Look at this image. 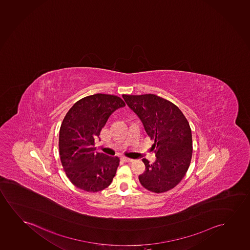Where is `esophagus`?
Masks as SVG:
<instances>
[{
  "instance_id": "obj_1",
  "label": "esophagus",
  "mask_w": 250,
  "mask_h": 250,
  "mask_svg": "<svg viewBox=\"0 0 250 250\" xmlns=\"http://www.w3.org/2000/svg\"><path fill=\"white\" fill-rule=\"evenodd\" d=\"M122 160H123L124 162H125V163H131V162H133V159H130V158L125 157V156L122 157Z\"/></svg>"
}]
</instances>
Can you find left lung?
I'll list each match as a JSON object with an SVG mask.
<instances>
[{"instance_id": "left-lung-1", "label": "left lung", "mask_w": 250, "mask_h": 250, "mask_svg": "<svg viewBox=\"0 0 250 250\" xmlns=\"http://www.w3.org/2000/svg\"><path fill=\"white\" fill-rule=\"evenodd\" d=\"M125 102L141 120L155 143V163L144 158L145 171L138 176L142 186L161 193L174 188L183 179L191 163L192 130L178 106L156 94L127 95Z\"/></svg>"}]
</instances>
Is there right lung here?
<instances>
[{"label":"right lung","mask_w":250,"mask_h":250,"mask_svg":"<svg viewBox=\"0 0 250 250\" xmlns=\"http://www.w3.org/2000/svg\"><path fill=\"white\" fill-rule=\"evenodd\" d=\"M125 105L116 95L96 94L81 99L67 112L59 130V155L76 188L95 192L112 183L120 158L97 152L94 140L112 112Z\"/></svg>","instance_id":"obj_1"}]
</instances>
